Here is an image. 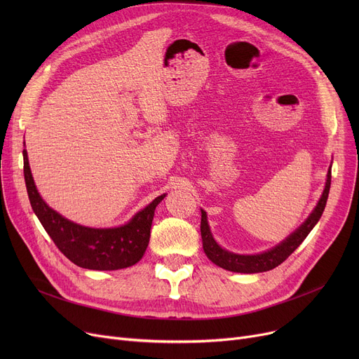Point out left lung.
Instances as JSON below:
<instances>
[{"label": "left lung", "mask_w": 359, "mask_h": 359, "mask_svg": "<svg viewBox=\"0 0 359 359\" xmlns=\"http://www.w3.org/2000/svg\"><path fill=\"white\" fill-rule=\"evenodd\" d=\"M330 182H332V165L327 172V180L322 198L317 202L314 211L309 215V218L299 225V227L288 236L284 241H280L278 246L272 248L268 252H263L259 255H236L229 250L222 249L219 244L214 240L208 219H206V212L201 210L202 218H201V236H202V246L205 255L208 256V259L215 263L217 266L225 269V271H231V272H240V273H259V272H266L278 265H280L282 262L288 259V256L299 246L301 243L304 241V238L309 236V233L314 229V225L318 222L320 217H322L325 206L327 202L329 191H330Z\"/></svg>", "instance_id": "obj_1"}]
</instances>
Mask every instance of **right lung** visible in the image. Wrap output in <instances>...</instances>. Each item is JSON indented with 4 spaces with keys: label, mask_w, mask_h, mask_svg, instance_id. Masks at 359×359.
Here are the masks:
<instances>
[{
    "label": "right lung",
    "mask_w": 359,
    "mask_h": 359,
    "mask_svg": "<svg viewBox=\"0 0 359 359\" xmlns=\"http://www.w3.org/2000/svg\"><path fill=\"white\" fill-rule=\"evenodd\" d=\"M23 160L32 210L56 248L72 263L84 269L116 271L129 268L141 260L149 241L156 206L165 195L156 198L122 227L90 229L64 218L46 205L34 186L26 149H23Z\"/></svg>",
    "instance_id": "add662e5"
}]
</instances>
